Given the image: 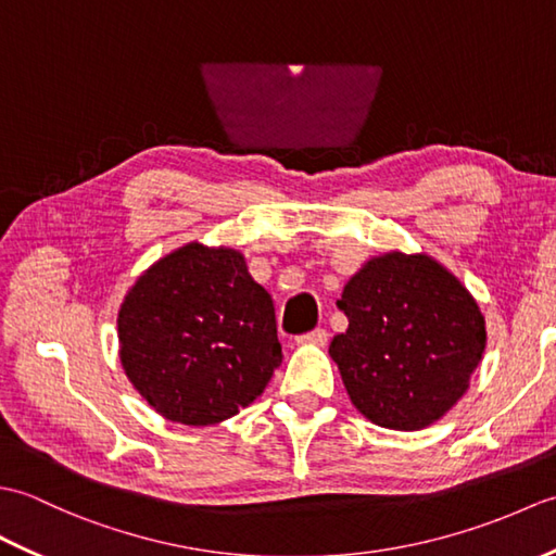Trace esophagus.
<instances>
[{
	"instance_id": "obj_1",
	"label": "esophagus",
	"mask_w": 556,
	"mask_h": 556,
	"mask_svg": "<svg viewBox=\"0 0 556 556\" xmlns=\"http://www.w3.org/2000/svg\"><path fill=\"white\" fill-rule=\"evenodd\" d=\"M327 339H329V334L323 327H317V329H313V332H305L299 337L301 344H313V346H325Z\"/></svg>"
}]
</instances>
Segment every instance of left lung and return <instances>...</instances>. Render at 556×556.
I'll list each match as a JSON object with an SVG mask.
<instances>
[{
    "label": "left lung",
    "mask_w": 556,
    "mask_h": 556,
    "mask_svg": "<svg viewBox=\"0 0 556 556\" xmlns=\"http://www.w3.org/2000/svg\"><path fill=\"white\" fill-rule=\"evenodd\" d=\"M337 305L349 329L329 344L346 392L389 430H422L468 389L485 320L460 281L428 255L372 257Z\"/></svg>",
    "instance_id": "8db88e82"
}]
</instances>
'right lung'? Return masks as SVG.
<instances>
[{"instance_id":"add662e5","label":"right lung","mask_w":556,"mask_h":556,"mask_svg":"<svg viewBox=\"0 0 556 556\" xmlns=\"http://www.w3.org/2000/svg\"><path fill=\"white\" fill-rule=\"evenodd\" d=\"M122 363L148 404L215 425L263 394L281 363L275 303L241 253L188 243L152 265L119 311Z\"/></svg>"}]
</instances>
